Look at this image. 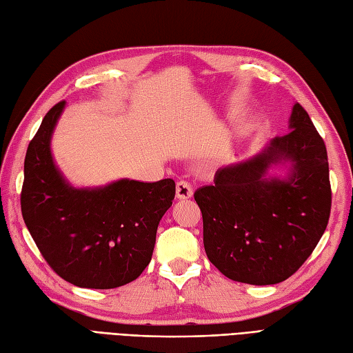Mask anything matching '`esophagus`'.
<instances>
[{"label": "esophagus", "mask_w": 353, "mask_h": 353, "mask_svg": "<svg viewBox=\"0 0 353 353\" xmlns=\"http://www.w3.org/2000/svg\"><path fill=\"white\" fill-rule=\"evenodd\" d=\"M194 194L191 185H189L188 182H185V180H182V182H177L176 185V196L179 198V200H188V198H191Z\"/></svg>", "instance_id": "obj_1"}]
</instances>
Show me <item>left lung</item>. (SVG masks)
Listing matches in <instances>:
<instances>
[{"instance_id": "left-lung-1", "label": "left lung", "mask_w": 353, "mask_h": 353, "mask_svg": "<svg viewBox=\"0 0 353 353\" xmlns=\"http://www.w3.org/2000/svg\"><path fill=\"white\" fill-rule=\"evenodd\" d=\"M289 131L256 157L216 171L196 189L207 258L223 276L249 285L291 277L312 255L331 212L327 148L301 104ZM292 164L286 179L267 178L271 165Z\"/></svg>"}]
</instances>
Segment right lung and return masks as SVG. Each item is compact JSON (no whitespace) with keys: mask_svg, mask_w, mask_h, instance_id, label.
I'll use <instances>...</instances> for the list:
<instances>
[{"mask_svg":"<svg viewBox=\"0 0 353 353\" xmlns=\"http://www.w3.org/2000/svg\"><path fill=\"white\" fill-rule=\"evenodd\" d=\"M65 101L53 105L30 141L23 165L22 216L55 273L80 288L132 282L150 263L162 216L174 200L173 179H122L103 188L71 186L50 152Z\"/></svg>","mask_w":353,"mask_h":353,"instance_id":"right-lung-1","label":"right lung"}]
</instances>
